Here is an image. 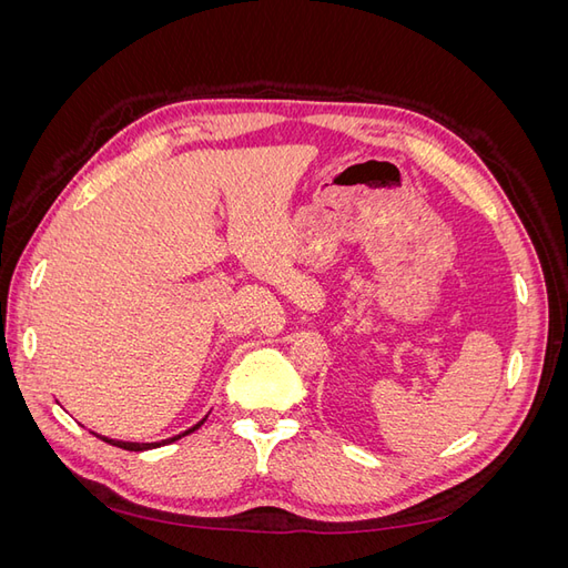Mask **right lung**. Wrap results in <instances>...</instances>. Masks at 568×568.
<instances>
[{
  "instance_id": "obj_1",
  "label": "right lung",
  "mask_w": 568,
  "mask_h": 568,
  "mask_svg": "<svg viewBox=\"0 0 568 568\" xmlns=\"http://www.w3.org/2000/svg\"><path fill=\"white\" fill-rule=\"evenodd\" d=\"M203 422H205V417H203L199 424H194L192 428H186L184 434H178V436H173V438H165V440H159V443H130V440H113V438H104V436H99V438H101V440H106V443H111V445H115V448H123V450H130V453H142V450H151V448H161V445H165V443H175V440H180L182 436L196 432V428H199Z\"/></svg>"
}]
</instances>
